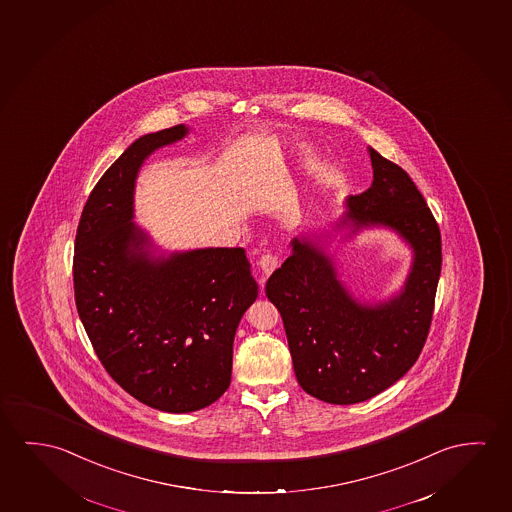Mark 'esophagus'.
Returning a JSON list of instances; mask_svg holds the SVG:
<instances>
[{
    "mask_svg": "<svg viewBox=\"0 0 512 512\" xmlns=\"http://www.w3.org/2000/svg\"><path fill=\"white\" fill-rule=\"evenodd\" d=\"M257 266H259L262 275H264L260 276V287H262L264 282H266V276L271 275L278 268V257H276L275 253H264V255H260Z\"/></svg>",
    "mask_w": 512,
    "mask_h": 512,
    "instance_id": "obj_1",
    "label": "esophagus"
}]
</instances>
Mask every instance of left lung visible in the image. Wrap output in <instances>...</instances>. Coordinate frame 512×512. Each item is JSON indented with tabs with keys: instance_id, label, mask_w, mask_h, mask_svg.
<instances>
[{
	"instance_id": "left-lung-1",
	"label": "left lung",
	"mask_w": 512,
	"mask_h": 512,
	"mask_svg": "<svg viewBox=\"0 0 512 512\" xmlns=\"http://www.w3.org/2000/svg\"><path fill=\"white\" fill-rule=\"evenodd\" d=\"M374 181L346 200L337 228L397 232L413 250L402 291L360 303L337 275L321 237H294L282 268L269 276L266 296L278 308L298 383L330 404H356L381 394L422 353L433 321L441 273L440 227L401 166L370 149Z\"/></svg>"
}]
</instances>
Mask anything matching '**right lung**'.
<instances>
[{
  "label": "right lung",
  "mask_w": 512,
  "mask_h": 512,
  "mask_svg": "<svg viewBox=\"0 0 512 512\" xmlns=\"http://www.w3.org/2000/svg\"><path fill=\"white\" fill-rule=\"evenodd\" d=\"M186 134L184 124L145 134L106 170L81 213L72 262L79 319L104 369L166 413L225 394L237 324L259 294L243 248L156 257L133 221L143 161Z\"/></svg>",
  "instance_id": "1"
}]
</instances>
